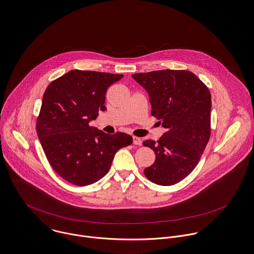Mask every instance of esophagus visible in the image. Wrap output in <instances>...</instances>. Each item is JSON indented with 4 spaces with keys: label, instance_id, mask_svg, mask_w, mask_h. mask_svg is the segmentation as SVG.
I'll use <instances>...</instances> for the list:
<instances>
[{
    "label": "esophagus",
    "instance_id": "obj_1",
    "mask_svg": "<svg viewBox=\"0 0 254 254\" xmlns=\"http://www.w3.org/2000/svg\"><path fill=\"white\" fill-rule=\"evenodd\" d=\"M133 144L135 145H141V139L139 137H136V136H133Z\"/></svg>",
    "mask_w": 254,
    "mask_h": 254
}]
</instances>
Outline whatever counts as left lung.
I'll list each match as a JSON object with an SVG mask.
<instances>
[{
	"instance_id": "obj_1",
	"label": "left lung",
	"mask_w": 254,
	"mask_h": 254,
	"mask_svg": "<svg viewBox=\"0 0 254 254\" xmlns=\"http://www.w3.org/2000/svg\"><path fill=\"white\" fill-rule=\"evenodd\" d=\"M132 77L149 94L155 116L167 129L159 140H144L153 149L154 164L145 177L160 186H173L198 164L211 135V94L191 71L162 69Z\"/></svg>"
}]
</instances>
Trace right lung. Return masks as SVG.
Wrapping results in <instances>:
<instances>
[{
	"label": "right lung",
	"mask_w": 254,
	"mask_h": 254,
	"mask_svg": "<svg viewBox=\"0 0 254 254\" xmlns=\"http://www.w3.org/2000/svg\"><path fill=\"white\" fill-rule=\"evenodd\" d=\"M124 75L73 69L53 80L45 93L36 131L54 171L66 182L85 187L110 170L116 152L132 143L124 132L107 134L91 127L105 111L107 89Z\"/></svg>",
	"instance_id": "obj_1"
}]
</instances>
